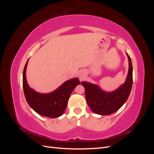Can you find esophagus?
I'll return each instance as SVG.
<instances>
[{
	"instance_id": "34e87169",
	"label": "esophagus",
	"mask_w": 154,
	"mask_h": 154,
	"mask_svg": "<svg viewBox=\"0 0 154 154\" xmlns=\"http://www.w3.org/2000/svg\"><path fill=\"white\" fill-rule=\"evenodd\" d=\"M83 75H81V78H82V77H83Z\"/></svg>"
}]
</instances>
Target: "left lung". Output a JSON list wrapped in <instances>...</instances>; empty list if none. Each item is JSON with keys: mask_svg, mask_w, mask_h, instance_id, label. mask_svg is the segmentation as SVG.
Listing matches in <instances>:
<instances>
[{"mask_svg": "<svg viewBox=\"0 0 154 154\" xmlns=\"http://www.w3.org/2000/svg\"><path fill=\"white\" fill-rule=\"evenodd\" d=\"M128 59V71L125 82L112 92H106L96 84L82 82L84 87L87 104L92 112L97 114L107 116L118 110L127 101L132 89V64L131 58L127 53Z\"/></svg>", "mask_w": 154, "mask_h": 154, "instance_id": "left-lung-1", "label": "left lung"}]
</instances>
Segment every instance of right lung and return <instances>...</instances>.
Returning a JSON list of instances; mask_svg holds the SVG:
<instances>
[{
  "mask_svg": "<svg viewBox=\"0 0 154 154\" xmlns=\"http://www.w3.org/2000/svg\"><path fill=\"white\" fill-rule=\"evenodd\" d=\"M29 59L23 72V89L27 103L38 114L51 118L61 116L66 110L72 92L80 83L78 78L65 82L54 91L42 94L31 88L27 82L26 68Z\"/></svg>",
  "mask_w": 154,
  "mask_h": 154,
  "instance_id": "right-lung-1",
  "label": "right lung"
}]
</instances>
